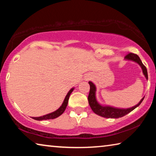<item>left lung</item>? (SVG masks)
<instances>
[{
	"label": "left lung",
	"instance_id": "left-lung-1",
	"mask_svg": "<svg viewBox=\"0 0 156 156\" xmlns=\"http://www.w3.org/2000/svg\"><path fill=\"white\" fill-rule=\"evenodd\" d=\"M125 58L127 60H133V61L138 63L142 68L144 76L146 77L147 79H148L147 68L143 64H142L141 60L138 55L133 54V53H129L128 54H126L125 56ZM89 85H90V91H89V94L88 96V101L89 106H90L92 111H93L96 114L104 118H118L122 117V116L128 114L129 113L132 112L133 109H135L137 107H138L139 105L141 104L142 100L144 98V97L142 98L140 102L138 105H136V106L126 109H117V108H113L112 107H102L98 103L97 100L96 99V87H95L94 84L92 83L91 82H89Z\"/></svg>",
	"mask_w": 156,
	"mask_h": 156
}]
</instances>
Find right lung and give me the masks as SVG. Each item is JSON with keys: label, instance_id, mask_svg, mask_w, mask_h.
Listing matches in <instances>:
<instances>
[{"label": "right lung", "instance_id": "obj_1", "mask_svg": "<svg viewBox=\"0 0 156 156\" xmlns=\"http://www.w3.org/2000/svg\"><path fill=\"white\" fill-rule=\"evenodd\" d=\"M73 89H70V91L68 92V94L66 96L64 100V102L62 104L61 106L58 109H57L56 111H55L54 112H52L51 113H49V114L44 115L43 116H41V117H32L33 119L36 120H49V119H54L57 117H58L61 114H62L63 112H65V110L66 109V107L67 106L68 104V100L69 98V96L70 94H72V92L73 91Z\"/></svg>", "mask_w": 156, "mask_h": 156}]
</instances>
